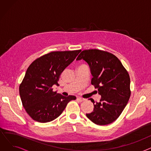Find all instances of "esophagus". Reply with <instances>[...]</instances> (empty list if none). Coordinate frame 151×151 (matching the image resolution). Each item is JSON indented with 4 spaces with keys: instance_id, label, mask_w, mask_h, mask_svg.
<instances>
[{
    "instance_id": "obj_1",
    "label": "esophagus",
    "mask_w": 151,
    "mask_h": 151,
    "mask_svg": "<svg viewBox=\"0 0 151 151\" xmlns=\"http://www.w3.org/2000/svg\"><path fill=\"white\" fill-rule=\"evenodd\" d=\"M77 100H78L79 101H80V102L83 101H84V100H85V99H84L80 98V97H78V98H77Z\"/></svg>"
}]
</instances>
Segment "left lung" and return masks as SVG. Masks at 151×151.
Instances as JSON below:
<instances>
[{"label":"left lung","mask_w":151,"mask_h":151,"mask_svg":"<svg viewBox=\"0 0 151 151\" xmlns=\"http://www.w3.org/2000/svg\"><path fill=\"white\" fill-rule=\"evenodd\" d=\"M84 60L90 68L91 84L98 89L99 102L86 116L96 124L108 125L115 121L123 111L130 97V79L121 61L111 53L99 50L83 51L76 60Z\"/></svg>","instance_id":"8db88e82"}]
</instances>
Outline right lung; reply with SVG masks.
Segmentation results:
<instances>
[{
    "label": "right lung",
    "mask_w": 151,
    "mask_h": 151,
    "mask_svg": "<svg viewBox=\"0 0 151 151\" xmlns=\"http://www.w3.org/2000/svg\"><path fill=\"white\" fill-rule=\"evenodd\" d=\"M81 50L54 51L35 60L28 67L19 86L23 107L34 121L45 123L58 117L68 103L75 100L53 92V85L59 86L62 71L72 62Z\"/></svg>",
    "instance_id": "add662e5"
}]
</instances>
